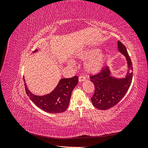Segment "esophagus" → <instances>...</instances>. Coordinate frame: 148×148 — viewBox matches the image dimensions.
<instances>
[{
	"label": "esophagus",
	"mask_w": 148,
	"mask_h": 148,
	"mask_svg": "<svg viewBox=\"0 0 148 148\" xmlns=\"http://www.w3.org/2000/svg\"><path fill=\"white\" fill-rule=\"evenodd\" d=\"M86 80V78H85L84 77H83V76H80V77H79V82H84Z\"/></svg>",
	"instance_id": "1"
}]
</instances>
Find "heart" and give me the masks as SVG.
<instances>
[{"label":"heart","instance_id":"heart-1","mask_svg":"<svg viewBox=\"0 0 148 148\" xmlns=\"http://www.w3.org/2000/svg\"><path fill=\"white\" fill-rule=\"evenodd\" d=\"M78 57L82 59H88L85 63V69L87 72L96 74L101 70L104 64L106 53L100 51L97 47L87 49L78 53Z\"/></svg>","mask_w":148,"mask_h":148}]
</instances>
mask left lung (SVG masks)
I'll return each mask as SVG.
<instances>
[{
    "label": "left lung",
    "instance_id": "1",
    "mask_svg": "<svg viewBox=\"0 0 148 148\" xmlns=\"http://www.w3.org/2000/svg\"><path fill=\"white\" fill-rule=\"evenodd\" d=\"M119 51L125 56L127 62L128 71L125 78L112 77L108 66L102 69L97 75L91 76V81L95 84V90L91 98L93 106L100 110H107L120 101L130 86L133 78V66L127 48L118 41Z\"/></svg>",
    "mask_w": 148,
    "mask_h": 148
}]
</instances>
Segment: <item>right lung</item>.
I'll return each instance as SVG.
<instances>
[{
    "label": "right lung",
    "mask_w": 148,
    "mask_h": 148,
    "mask_svg": "<svg viewBox=\"0 0 148 148\" xmlns=\"http://www.w3.org/2000/svg\"><path fill=\"white\" fill-rule=\"evenodd\" d=\"M37 51L38 49H36L33 53ZM23 80L25 82V79ZM78 82L77 76L70 78H62L51 93L44 96L34 95L29 91L26 83L25 86L26 95L36 106L46 112L57 114L63 112L68 107L71 92Z\"/></svg>",
    "instance_id": "right-lung-1"
}]
</instances>
